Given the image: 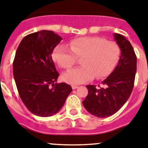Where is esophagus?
<instances>
[{"mask_svg":"<svg viewBox=\"0 0 148 148\" xmlns=\"http://www.w3.org/2000/svg\"><path fill=\"white\" fill-rule=\"evenodd\" d=\"M71 87H72L73 90H75V89L78 88V86H77V85H72V86H71Z\"/></svg>","mask_w":148,"mask_h":148,"instance_id":"esophagus-1","label":"esophagus"}]
</instances>
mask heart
<instances>
[{
	"instance_id": "1",
	"label": "heart",
	"mask_w": 148,
	"mask_h": 148,
	"mask_svg": "<svg viewBox=\"0 0 148 148\" xmlns=\"http://www.w3.org/2000/svg\"><path fill=\"white\" fill-rule=\"evenodd\" d=\"M121 56V48L115 41L99 37H84L74 39L65 45H58L52 53L53 61L62 69L74 65L81 58L82 66L66 71L63 79L71 84H80L92 79H102L114 69Z\"/></svg>"
}]
</instances>
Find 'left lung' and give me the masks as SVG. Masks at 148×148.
Listing matches in <instances>:
<instances>
[{
	"instance_id": "obj_1",
	"label": "left lung",
	"mask_w": 148,
	"mask_h": 148,
	"mask_svg": "<svg viewBox=\"0 0 148 148\" xmlns=\"http://www.w3.org/2000/svg\"><path fill=\"white\" fill-rule=\"evenodd\" d=\"M121 48V57L113 72L102 82L105 87L87 85L88 95L83 106L90 114L106 118L118 111L130 97L137 71V56L129 40L120 34H114Z\"/></svg>"
}]
</instances>
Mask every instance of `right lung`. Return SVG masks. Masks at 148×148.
Returning a JSON list of instances; mask_svg holds the SVG:
<instances>
[{
	"instance_id": "right-lung-1",
	"label": "right lung",
	"mask_w": 148,
	"mask_h": 148,
	"mask_svg": "<svg viewBox=\"0 0 148 148\" xmlns=\"http://www.w3.org/2000/svg\"><path fill=\"white\" fill-rule=\"evenodd\" d=\"M61 40L54 32L42 30L25 36L16 52L13 73L18 94L27 108L38 116L58 113L72 91L69 84L56 83L59 74L51 55Z\"/></svg>"
}]
</instances>
